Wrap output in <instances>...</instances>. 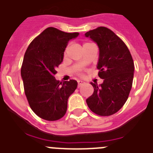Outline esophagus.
Wrapping results in <instances>:
<instances>
[{"label": "esophagus", "instance_id": "esophagus-1", "mask_svg": "<svg viewBox=\"0 0 153 153\" xmlns=\"http://www.w3.org/2000/svg\"><path fill=\"white\" fill-rule=\"evenodd\" d=\"M85 82H83V81H82V80H78V87H81L82 85H85Z\"/></svg>", "mask_w": 153, "mask_h": 153}]
</instances>
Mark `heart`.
I'll return each mask as SVG.
<instances>
[{"label": "heart", "mask_w": 153, "mask_h": 153, "mask_svg": "<svg viewBox=\"0 0 153 153\" xmlns=\"http://www.w3.org/2000/svg\"><path fill=\"white\" fill-rule=\"evenodd\" d=\"M87 44H88V43H85V44H84V45H83V46H85V45H87Z\"/></svg>", "instance_id": "obj_1"}]
</instances>
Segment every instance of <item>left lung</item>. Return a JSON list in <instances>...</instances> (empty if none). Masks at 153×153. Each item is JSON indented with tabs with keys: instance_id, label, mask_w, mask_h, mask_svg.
<instances>
[{
	"instance_id": "1",
	"label": "left lung",
	"mask_w": 153,
	"mask_h": 153,
	"mask_svg": "<svg viewBox=\"0 0 153 153\" xmlns=\"http://www.w3.org/2000/svg\"><path fill=\"white\" fill-rule=\"evenodd\" d=\"M86 37L97 44L100 85L91 82L94 93L86 100L91 111L99 116H111L124 105L133 85L134 63L126 44L112 30L99 27L87 32Z\"/></svg>"
}]
</instances>
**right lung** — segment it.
<instances>
[{
    "instance_id": "obj_1",
    "label": "right lung",
    "mask_w": 153,
    "mask_h": 153,
    "mask_svg": "<svg viewBox=\"0 0 153 153\" xmlns=\"http://www.w3.org/2000/svg\"><path fill=\"white\" fill-rule=\"evenodd\" d=\"M78 34L48 27L30 42L26 51L21 67L24 92L30 108L42 119L58 120L66 113L68 99L78 82H59L54 76L68 42Z\"/></svg>"
}]
</instances>
